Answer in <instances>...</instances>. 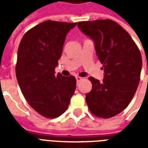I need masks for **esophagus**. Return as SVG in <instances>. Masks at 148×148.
Wrapping results in <instances>:
<instances>
[{"mask_svg":"<svg viewBox=\"0 0 148 148\" xmlns=\"http://www.w3.org/2000/svg\"><path fill=\"white\" fill-rule=\"evenodd\" d=\"M83 79V77H79V76H77V77H76V80H77V83H78L79 82H81V81Z\"/></svg>","mask_w":148,"mask_h":148,"instance_id":"1","label":"esophagus"}]
</instances>
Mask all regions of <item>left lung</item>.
<instances>
[{"label": "left lung", "instance_id": "obj_1", "mask_svg": "<svg viewBox=\"0 0 148 148\" xmlns=\"http://www.w3.org/2000/svg\"><path fill=\"white\" fill-rule=\"evenodd\" d=\"M77 27L93 39L105 72L102 82L89 77L92 90L86 94L88 108L97 117H112L128 106L136 93L142 68L140 50L125 29L109 19L81 21Z\"/></svg>", "mask_w": 148, "mask_h": 148}]
</instances>
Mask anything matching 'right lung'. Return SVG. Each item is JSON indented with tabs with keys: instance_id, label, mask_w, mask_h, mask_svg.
<instances>
[{
	"instance_id": "1",
	"label": "right lung",
	"mask_w": 148,
	"mask_h": 148,
	"mask_svg": "<svg viewBox=\"0 0 148 148\" xmlns=\"http://www.w3.org/2000/svg\"><path fill=\"white\" fill-rule=\"evenodd\" d=\"M77 23L46 21L24 34L18 47L16 75L29 106L42 116L56 118L68 108L76 88L74 76L55 74L66 36Z\"/></svg>"
}]
</instances>
